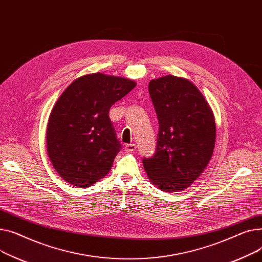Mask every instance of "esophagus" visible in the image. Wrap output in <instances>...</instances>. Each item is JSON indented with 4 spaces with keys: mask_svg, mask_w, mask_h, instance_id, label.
Masks as SVG:
<instances>
[{
    "mask_svg": "<svg viewBox=\"0 0 262 262\" xmlns=\"http://www.w3.org/2000/svg\"><path fill=\"white\" fill-rule=\"evenodd\" d=\"M136 149V145L135 144H128L125 146V150L126 152H132Z\"/></svg>",
    "mask_w": 262,
    "mask_h": 262,
    "instance_id": "34e87169",
    "label": "esophagus"
}]
</instances>
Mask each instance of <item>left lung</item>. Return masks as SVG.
Wrapping results in <instances>:
<instances>
[{"mask_svg":"<svg viewBox=\"0 0 262 262\" xmlns=\"http://www.w3.org/2000/svg\"><path fill=\"white\" fill-rule=\"evenodd\" d=\"M159 119L156 155L143 165L152 184L165 192L186 189L208 165L216 122L199 89L183 77L167 75L149 82Z\"/></svg>","mask_w":262,"mask_h":262,"instance_id":"obj_1","label":"left lung"}]
</instances>
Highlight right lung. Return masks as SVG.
Returning <instances> with one entry per match:
<instances>
[{"label": "right lung", "instance_id": "obj_1", "mask_svg": "<svg viewBox=\"0 0 262 262\" xmlns=\"http://www.w3.org/2000/svg\"><path fill=\"white\" fill-rule=\"evenodd\" d=\"M136 82L94 73L74 80L60 95L46 129V148L53 167L66 182L85 188L109 173L121 145L110 107Z\"/></svg>", "mask_w": 262, "mask_h": 262}]
</instances>
